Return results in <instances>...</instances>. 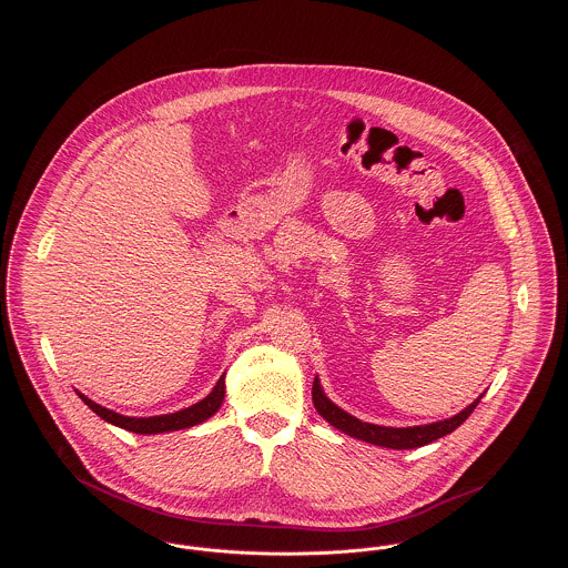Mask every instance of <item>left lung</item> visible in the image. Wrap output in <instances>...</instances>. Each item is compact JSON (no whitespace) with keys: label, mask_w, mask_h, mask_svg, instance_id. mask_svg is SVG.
Instances as JSON below:
<instances>
[{"label":"left lung","mask_w":568,"mask_h":568,"mask_svg":"<svg viewBox=\"0 0 568 568\" xmlns=\"http://www.w3.org/2000/svg\"><path fill=\"white\" fill-rule=\"evenodd\" d=\"M479 400H475L473 405L466 406L462 413H457L448 419H442V422H433V424H424V426L394 428V426H378V424L361 422L358 417L338 408L325 396L324 389L320 385V378H315V383H313V403H315L317 413L324 419H327V424H332L334 428L343 430L349 437H356V439H363L367 444L383 446V448H394V450L419 448V446H426V444L453 433L457 426H462L468 419V415L475 410V406L479 405Z\"/></svg>","instance_id":"obj_1"}]
</instances>
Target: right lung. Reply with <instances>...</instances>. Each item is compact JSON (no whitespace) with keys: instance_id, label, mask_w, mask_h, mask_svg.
<instances>
[{"instance_id":"1","label":"right lung","mask_w":568,"mask_h":568,"mask_svg":"<svg viewBox=\"0 0 568 568\" xmlns=\"http://www.w3.org/2000/svg\"><path fill=\"white\" fill-rule=\"evenodd\" d=\"M81 396L82 403L89 406L95 415H100L104 422L109 424H115L124 430H131V433H140V435H158V433H170V430H181V428H190L194 424H201L205 422L207 417H212L221 405H223V398H225V374L219 378L216 387L196 405L187 406V408H181L176 413H165V415H153V417H129V415H120L111 408H104V406L89 400L87 396Z\"/></svg>"}]
</instances>
